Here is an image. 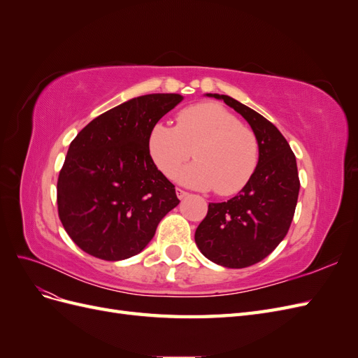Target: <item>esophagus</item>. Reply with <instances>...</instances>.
Returning <instances> with one entry per match:
<instances>
[{
	"label": "esophagus",
	"instance_id": "esophagus-1",
	"mask_svg": "<svg viewBox=\"0 0 358 358\" xmlns=\"http://www.w3.org/2000/svg\"><path fill=\"white\" fill-rule=\"evenodd\" d=\"M176 196H178V199H185L187 196H188V192L187 191H183V189H180V188H176Z\"/></svg>",
	"mask_w": 358,
	"mask_h": 358
}]
</instances>
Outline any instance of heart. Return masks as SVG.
<instances>
[{
	"instance_id": "1",
	"label": "heart",
	"mask_w": 358,
	"mask_h": 358,
	"mask_svg": "<svg viewBox=\"0 0 358 358\" xmlns=\"http://www.w3.org/2000/svg\"><path fill=\"white\" fill-rule=\"evenodd\" d=\"M196 162L178 178L199 189H213L222 196L241 191L258 162V142L225 107L200 103L178 115V125L158 122L150 129L149 154L162 175L173 178L191 158Z\"/></svg>"
}]
</instances>
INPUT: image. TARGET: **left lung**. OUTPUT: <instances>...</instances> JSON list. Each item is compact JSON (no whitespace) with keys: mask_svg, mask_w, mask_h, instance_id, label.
<instances>
[{"mask_svg":"<svg viewBox=\"0 0 358 358\" xmlns=\"http://www.w3.org/2000/svg\"><path fill=\"white\" fill-rule=\"evenodd\" d=\"M241 113L258 142V164L242 191L222 203H209L196 230V243L210 262L243 268L264 259L287 236L299 199L296 155L264 116L229 95L208 94Z\"/></svg>","mask_w":358,"mask_h":358,"instance_id":"left-lung-1","label":"left lung"}]
</instances>
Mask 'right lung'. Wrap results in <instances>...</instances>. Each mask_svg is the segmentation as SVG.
I'll return each instance as SVG.
<instances>
[{
    "instance_id": "obj_1",
    "label": "right lung",
    "mask_w": 358,
    "mask_h": 358,
    "mask_svg": "<svg viewBox=\"0 0 358 358\" xmlns=\"http://www.w3.org/2000/svg\"><path fill=\"white\" fill-rule=\"evenodd\" d=\"M182 99L137 96L96 116L70 143L58 176V215L86 254L106 262L137 255L179 204L149 154V134Z\"/></svg>"
}]
</instances>
